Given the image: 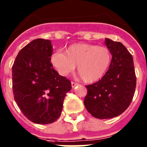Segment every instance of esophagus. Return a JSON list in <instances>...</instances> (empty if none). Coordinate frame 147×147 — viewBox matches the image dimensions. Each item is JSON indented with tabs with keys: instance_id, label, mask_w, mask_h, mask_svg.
I'll return each mask as SVG.
<instances>
[{
	"instance_id": "1",
	"label": "esophagus",
	"mask_w": 147,
	"mask_h": 147,
	"mask_svg": "<svg viewBox=\"0 0 147 147\" xmlns=\"http://www.w3.org/2000/svg\"><path fill=\"white\" fill-rule=\"evenodd\" d=\"M78 84L76 82H71V87H72V88H74L75 87L77 86Z\"/></svg>"
}]
</instances>
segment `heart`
I'll return each mask as SVG.
<instances>
[{"label": "heart", "instance_id": "obj_1", "mask_svg": "<svg viewBox=\"0 0 147 147\" xmlns=\"http://www.w3.org/2000/svg\"><path fill=\"white\" fill-rule=\"evenodd\" d=\"M112 55L107 47L80 42L69 45L65 53L55 52L51 62L59 74L66 76L77 65L78 74L88 84L103 78L111 63Z\"/></svg>", "mask_w": 147, "mask_h": 147}]
</instances>
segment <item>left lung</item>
<instances>
[{"instance_id":"left-lung-1","label":"left lung","mask_w":147,"mask_h":147,"mask_svg":"<svg viewBox=\"0 0 147 147\" xmlns=\"http://www.w3.org/2000/svg\"><path fill=\"white\" fill-rule=\"evenodd\" d=\"M112 54L108 71L101 80L87 85L84 100L87 110L95 118L111 119L121 115L130 105L136 87L132 56L119 42L105 38Z\"/></svg>"}]
</instances>
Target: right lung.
<instances>
[{
  "instance_id": "1",
  "label": "right lung",
  "mask_w": 147,
  "mask_h": 147,
  "mask_svg": "<svg viewBox=\"0 0 147 147\" xmlns=\"http://www.w3.org/2000/svg\"><path fill=\"white\" fill-rule=\"evenodd\" d=\"M49 40L36 39L19 51L12 66L14 98L24 115L34 123L51 124L60 116L71 84L51 63Z\"/></svg>"
}]
</instances>
